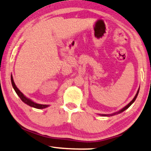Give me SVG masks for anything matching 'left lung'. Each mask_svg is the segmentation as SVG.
Here are the masks:
<instances>
[{"instance_id":"left-lung-1","label":"left lung","mask_w":151,"mask_h":151,"mask_svg":"<svg viewBox=\"0 0 151 151\" xmlns=\"http://www.w3.org/2000/svg\"><path fill=\"white\" fill-rule=\"evenodd\" d=\"M139 91V90H138V91H137V94H136V95H135V96H134V99H133V100H132V101H131V102H129V104H127V106H125V107H124V108H123V109H121V110H120V111H118V112H116V113H115V114H119V113H121V112H123V111H125V110H126L127 108H129V106H130L132 105V103H133V102H134V101H135V100H136V98H137V95H138ZM114 114H112V115H114ZM102 116H108V115H106V114H102Z\"/></svg>"}]
</instances>
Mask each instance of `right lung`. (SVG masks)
I'll use <instances>...</instances> for the list:
<instances>
[{
  "instance_id": "obj_1",
  "label": "right lung",
  "mask_w": 151,
  "mask_h": 151,
  "mask_svg": "<svg viewBox=\"0 0 151 151\" xmlns=\"http://www.w3.org/2000/svg\"><path fill=\"white\" fill-rule=\"evenodd\" d=\"M11 81H12V86H13V88H14L15 92L17 93V94L18 95V96L19 97L21 100H22L24 103H26V104H28V105L32 106V107L36 108V109H44V108L47 107V106H49V105H47V104H37V103L33 102V101L30 100V99H28V98H26V97H25L24 94H23V93L21 92L17 88V87L16 86V85H15V83L14 82V80H13V78H12V75H11Z\"/></svg>"
}]
</instances>
